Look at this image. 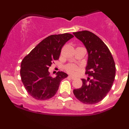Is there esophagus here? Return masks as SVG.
I'll return each instance as SVG.
<instances>
[{
  "mask_svg": "<svg viewBox=\"0 0 129 129\" xmlns=\"http://www.w3.org/2000/svg\"><path fill=\"white\" fill-rule=\"evenodd\" d=\"M69 78H70L72 79H75V77L73 76H72V75H69Z\"/></svg>",
  "mask_w": 129,
  "mask_h": 129,
  "instance_id": "obj_1",
  "label": "esophagus"
}]
</instances>
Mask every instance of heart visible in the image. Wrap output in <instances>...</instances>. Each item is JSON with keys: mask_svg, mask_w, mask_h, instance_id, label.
<instances>
[{"mask_svg": "<svg viewBox=\"0 0 129 129\" xmlns=\"http://www.w3.org/2000/svg\"><path fill=\"white\" fill-rule=\"evenodd\" d=\"M65 69L68 73L75 75L79 72V68L77 65L74 64V63H69L65 67Z\"/></svg>", "mask_w": 129, "mask_h": 129, "instance_id": "1", "label": "heart"}]
</instances>
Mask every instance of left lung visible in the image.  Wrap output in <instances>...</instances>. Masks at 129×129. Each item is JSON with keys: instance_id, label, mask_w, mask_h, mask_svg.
I'll return each instance as SVG.
<instances>
[{"instance_id": "left-lung-1", "label": "left lung", "mask_w": 129, "mask_h": 129, "mask_svg": "<svg viewBox=\"0 0 129 129\" xmlns=\"http://www.w3.org/2000/svg\"><path fill=\"white\" fill-rule=\"evenodd\" d=\"M86 47L88 59L85 74L91 79H82L81 88L73 90L75 97L85 104L103 100L109 92L115 80L116 67L110 50L96 35L88 31L73 33Z\"/></svg>"}]
</instances>
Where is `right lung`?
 Wrapping results in <instances>:
<instances>
[{"label":"right lung","instance_id":"obj_1","mask_svg":"<svg viewBox=\"0 0 129 129\" xmlns=\"http://www.w3.org/2000/svg\"><path fill=\"white\" fill-rule=\"evenodd\" d=\"M73 35H51L42 40L22 60L20 73L22 82L29 95L37 100H47L54 96L62 80L68 76L58 72L57 76L50 75L48 69L59 57L62 47Z\"/></svg>","mask_w":129,"mask_h":129}]
</instances>
